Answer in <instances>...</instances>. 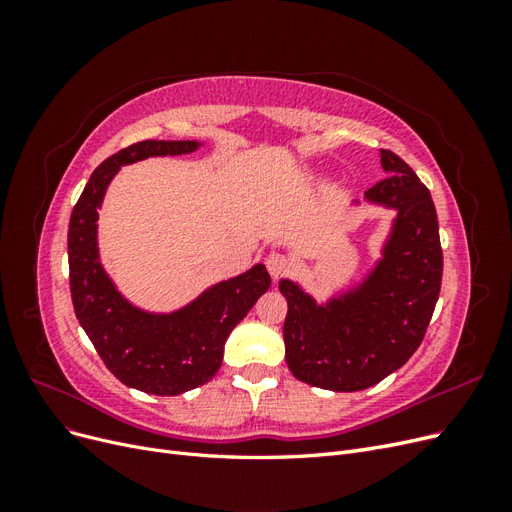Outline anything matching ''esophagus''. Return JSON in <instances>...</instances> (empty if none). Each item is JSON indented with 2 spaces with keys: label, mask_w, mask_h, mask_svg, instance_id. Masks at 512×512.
<instances>
[{
  "label": "esophagus",
  "mask_w": 512,
  "mask_h": 512,
  "mask_svg": "<svg viewBox=\"0 0 512 512\" xmlns=\"http://www.w3.org/2000/svg\"><path fill=\"white\" fill-rule=\"evenodd\" d=\"M265 265H267V271L271 273V277L275 280V277H280L286 273L288 269V258L280 252H271L267 258H265Z\"/></svg>",
  "instance_id": "obj_1"
}]
</instances>
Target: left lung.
Masks as SVG:
<instances>
[{
    "instance_id": "8db88e82",
    "label": "left lung",
    "mask_w": 512,
    "mask_h": 512,
    "mask_svg": "<svg viewBox=\"0 0 512 512\" xmlns=\"http://www.w3.org/2000/svg\"><path fill=\"white\" fill-rule=\"evenodd\" d=\"M384 177L369 203L397 211L382 258L352 290L318 305L290 280L284 322L292 376L318 389L352 393L378 384L421 346L442 284L438 215L429 190L397 153L380 149Z\"/></svg>"
}]
</instances>
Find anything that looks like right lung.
Returning <instances> with one entry per match:
<instances>
[{"label": "right lung", "instance_id": "obj_1", "mask_svg": "<svg viewBox=\"0 0 512 512\" xmlns=\"http://www.w3.org/2000/svg\"><path fill=\"white\" fill-rule=\"evenodd\" d=\"M196 141H141L104 160L74 205L68 265L74 314L111 374L151 395H181L209 382L222 365L230 331L271 286L265 265L205 290L173 314H149L126 301L100 265L98 207L123 164L151 156H181Z\"/></svg>", "mask_w": 512, "mask_h": 512}]
</instances>
